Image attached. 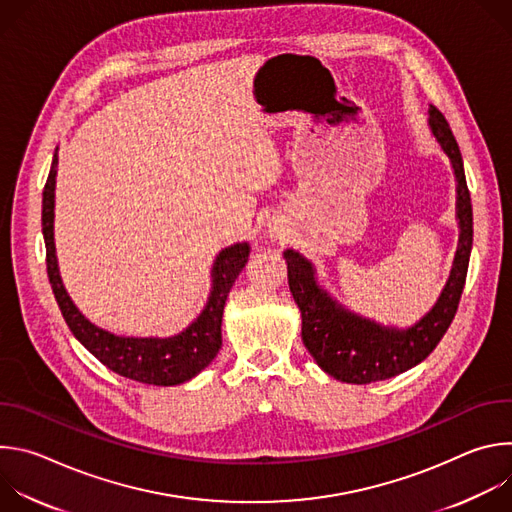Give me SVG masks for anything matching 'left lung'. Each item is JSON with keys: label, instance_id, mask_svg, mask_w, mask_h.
Returning a JSON list of instances; mask_svg holds the SVG:
<instances>
[{"label": "left lung", "instance_id": "left-lung-1", "mask_svg": "<svg viewBox=\"0 0 512 512\" xmlns=\"http://www.w3.org/2000/svg\"><path fill=\"white\" fill-rule=\"evenodd\" d=\"M429 131L450 158L456 178L458 249L450 277L433 308L413 326L397 328L364 318L342 306L318 283L316 267L302 253L285 249L289 291L302 312V340L330 377L367 385L397 377L425 360L450 328L466 283L472 251V202L458 141L446 117L429 105Z\"/></svg>", "mask_w": 512, "mask_h": 512}]
</instances>
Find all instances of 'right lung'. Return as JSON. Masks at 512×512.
Returning a JSON list of instances; mask_svg holds the SVG:
<instances>
[{"label":"right lung","mask_w":512,"mask_h":512,"mask_svg":"<svg viewBox=\"0 0 512 512\" xmlns=\"http://www.w3.org/2000/svg\"><path fill=\"white\" fill-rule=\"evenodd\" d=\"M58 148L42 192V235L46 243V269L58 308L75 338L113 373L145 385L174 387L204 371L223 346L221 324L227 296L249 259V243H235L216 255L210 269V296L198 318L180 334L119 336L93 324L70 300L62 283L54 245V190Z\"/></svg>","instance_id":"right-lung-1"}]
</instances>
